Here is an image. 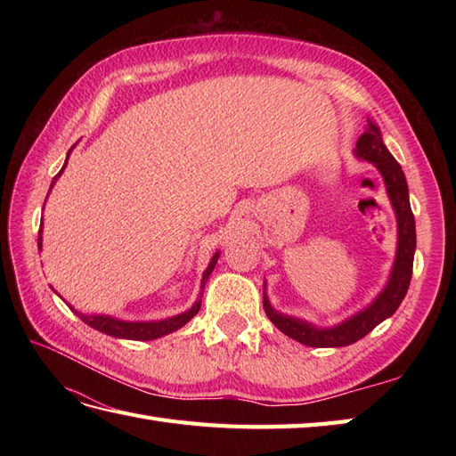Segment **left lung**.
<instances>
[{
  "label": "left lung",
  "mask_w": 456,
  "mask_h": 456,
  "mask_svg": "<svg viewBox=\"0 0 456 456\" xmlns=\"http://www.w3.org/2000/svg\"><path fill=\"white\" fill-rule=\"evenodd\" d=\"M354 152L356 157L372 162L382 172L386 190H388L390 201L395 209V217H398V255H395L388 286L374 299L372 305H368L361 314L353 315L351 319H346V322L335 327H315L312 323L302 322V319L278 314L270 307L268 299L265 297V312L270 322L284 335L292 337L294 341L307 346H345L356 343L358 338L370 333L378 323H382L386 317L394 315L395 309L400 307L402 299L408 294L411 282L415 253V219L410 206L408 182H405L402 167L392 157L390 151L384 147L382 134L374 123H368L366 133H362L361 139L356 141Z\"/></svg>",
  "instance_id": "8db88e82"
}]
</instances>
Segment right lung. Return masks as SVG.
I'll list each match as a JSON object with an SVG mask.
<instances>
[{"label": "right lung", "instance_id": "1", "mask_svg": "<svg viewBox=\"0 0 456 456\" xmlns=\"http://www.w3.org/2000/svg\"><path fill=\"white\" fill-rule=\"evenodd\" d=\"M62 170H64V167H62ZM62 170L54 176L51 188L54 186V182L58 176H61ZM41 231H43V227L38 229V248H41ZM217 258H219V253L211 258L206 274H203L201 289H203V286H206V280L211 274L213 266H216ZM200 305H201V302L198 299V302L193 304L188 312L168 317V319H162V322H121V319H113L108 315H84L78 312H76V315H78L84 323H88L90 327L98 329V331H102L105 335L119 337V338H133V341H151V338H159L162 335H168L172 331H176V329H180L182 325H186L190 319L200 312Z\"/></svg>", "mask_w": 456, "mask_h": 456}]
</instances>
